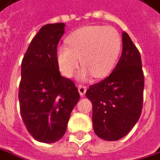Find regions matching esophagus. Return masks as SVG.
Listing matches in <instances>:
<instances>
[{"instance_id": "1", "label": "esophagus", "mask_w": 160, "mask_h": 160, "mask_svg": "<svg viewBox=\"0 0 160 160\" xmlns=\"http://www.w3.org/2000/svg\"><path fill=\"white\" fill-rule=\"evenodd\" d=\"M78 90H79V92H80V96H84L86 91H87V87L86 86H83V85H79Z\"/></svg>"}]
</instances>
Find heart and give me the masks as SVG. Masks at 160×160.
Instances as JSON below:
<instances>
[{
    "instance_id": "obj_1",
    "label": "heart",
    "mask_w": 160,
    "mask_h": 160,
    "mask_svg": "<svg viewBox=\"0 0 160 160\" xmlns=\"http://www.w3.org/2000/svg\"><path fill=\"white\" fill-rule=\"evenodd\" d=\"M68 46L58 48L57 57L60 71L66 77H72L81 64L79 75L87 80L93 75L101 79L107 76L116 64L122 48V39L112 27L90 25L77 29L70 34Z\"/></svg>"
}]
</instances>
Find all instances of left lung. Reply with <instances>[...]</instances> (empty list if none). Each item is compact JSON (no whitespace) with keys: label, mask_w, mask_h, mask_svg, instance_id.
Masks as SVG:
<instances>
[{"label":"left lung","mask_w":160,"mask_h":160,"mask_svg":"<svg viewBox=\"0 0 160 160\" xmlns=\"http://www.w3.org/2000/svg\"><path fill=\"white\" fill-rule=\"evenodd\" d=\"M122 37L123 52L114 69L86 92L92 104L95 134L107 141L126 136L138 121L143 107L144 73L140 53L125 32Z\"/></svg>","instance_id":"8db88e82"}]
</instances>
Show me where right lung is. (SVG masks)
<instances>
[{
    "mask_svg": "<svg viewBox=\"0 0 160 160\" xmlns=\"http://www.w3.org/2000/svg\"><path fill=\"white\" fill-rule=\"evenodd\" d=\"M65 23L44 25L23 56L19 86L22 121L30 135L42 143L64 136L71 111L80 100L74 82L62 77L57 57Z\"/></svg>",
    "mask_w": 160,
    "mask_h": 160,
    "instance_id": "1",
    "label": "right lung"
}]
</instances>
